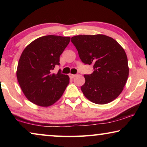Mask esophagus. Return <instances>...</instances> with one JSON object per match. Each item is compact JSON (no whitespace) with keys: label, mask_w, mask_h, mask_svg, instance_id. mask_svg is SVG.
<instances>
[{"label":"esophagus","mask_w":147,"mask_h":147,"mask_svg":"<svg viewBox=\"0 0 147 147\" xmlns=\"http://www.w3.org/2000/svg\"><path fill=\"white\" fill-rule=\"evenodd\" d=\"M76 75L75 74H69V77H70L71 78H73L74 76H75Z\"/></svg>","instance_id":"obj_1"}]
</instances>
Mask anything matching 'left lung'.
Masks as SVG:
<instances>
[{"instance_id":"left-lung-1","label":"left lung","mask_w":147,"mask_h":147,"mask_svg":"<svg viewBox=\"0 0 147 147\" xmlns=\"http://www.w3.org/2000/svg\"><path fill=\"white\" fill-rule=\"evenodd\" d=\"M85 64L93 66V73L85 74L81 87L84 96L97 104H105L117 97L128 80V58L118 42L102 34L79 35L71 38Z\"/></svg>"}]
</instances>
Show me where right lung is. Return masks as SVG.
<instances>
[{"label": "right lung", "mask_w": 147, "mask_h": 147, "mask_svg": "<svg viewBox=\"0 0 147 147\" xmlns=\"http://www.w3.org/2000/svg\"><path fill=\"white\" fill-rule=\"evenodd\" d=\"M70 37L49 35L35 39L22 53L17 78L28 100L41 107L51 106L61 97L69 84L66 74L52 73Z\"/></svg>", "instance_id": "1"}]
</instances>
